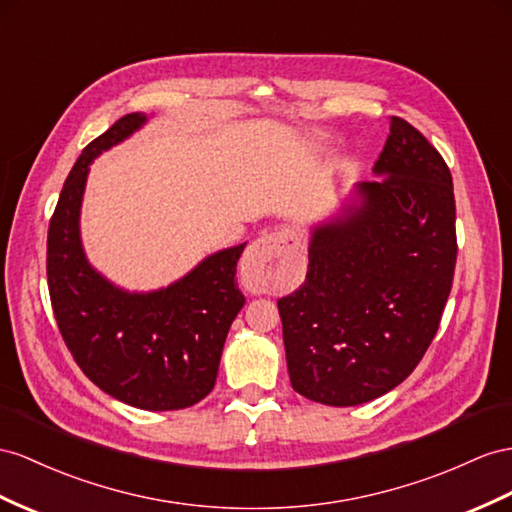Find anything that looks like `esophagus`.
<instances>
[{
    "mask_svg": "<svg viewBox=\"0 0 512 512\" xmlns=\"http://www.w3.org/2000/svg\"><path fill=\"white\" fill-rule=\"evenodd\" d=\"M298 257V238L290 229H277L257 238L244 255V266L259 274H277Z\"/></svg>",
    "mask_w": 512,
    "mask_h": 512,
    "instance_id": "esophagus-1",
    "label": "esophagus"
}]
</instances>
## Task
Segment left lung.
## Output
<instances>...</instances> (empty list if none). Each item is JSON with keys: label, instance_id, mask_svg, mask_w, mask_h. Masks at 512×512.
<instances>
[{"label": "left lung", "instance_id": "left-lung-1", "mask_svg": "<svg viewBox=\"0 0 512 512\" xmlns=\"http://www.w3.org/2000/svg\"><path fill=\"white\" fill-rule=\"evenodd\" d=\"M357 183L359 203L313 229L307 279L279 300L292 387L355 406L398 387L437 335L456 266L448 164L400 116Z\"/></svg>", "mask_w": 512, "mask_h": 512}]
</instances>
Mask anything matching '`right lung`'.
Returning a JSON list of instances; mask_svg holds the SVG:
<instances>
[{
    "mask_svg": "<svg viewBox=\"0 0 512 512\" xmlns=\"http://www.w3.org/2000/svg\"><path fill=\"white\" fill-rule=\"evenodd\" d=\"M144 121L125 114L75 162L49 222L47 283L64 344L90 381L136 409L177 411L214 389L229 326L244 307L233 279L246 244L209 255L149 294L114 287L88 264L80 240L88 166Z\"/></svg>",
    "mask_w": 512,
    "mask_h": 512,
    "instance_id": "obj_1",
    "label": "right lung"
}]
</instances>
